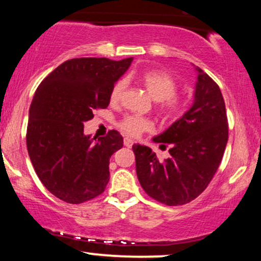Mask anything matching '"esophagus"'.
<instances>
[{"label":"esophagus","mask_w":261,"mask_h":261,"mask_svg":"<svg viewBox=\"0 0 261 261\" xmlns=\"http://www.w3.org/2000/svg\"><path fill=\"white\" fill-rule=\"evenodd\" d=\"M124 145L126 146V147H133V145H134V141L131 140V139H128V137H125V140H124Z\"/></svg>","instance_id":"34e87169"}]
</instances>
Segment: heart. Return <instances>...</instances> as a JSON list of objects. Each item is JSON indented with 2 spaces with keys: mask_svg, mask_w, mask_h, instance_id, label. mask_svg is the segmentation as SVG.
Here are the masks:
<instances>
[{
  "mask_svg": "<svg viewBox=\"0 0 261 261\" xmlns=\"http://www.w3.org/2000/svg\"><path fill=\"white\" fill-rule=\"evenodd\" d=\"M141 82L151 98L154 101H160L161 110L167 115H176L181 109V100L175 95L178 89V83L170 76L168 72L164 71H148L141 77ZM126 87V81L119 80L113 86L110 92V99L112 101L120 100L122 93ZM120 127L124 133L130 136H139L143 131L151 130L152 122L148 119L137 115H126L120 121Z\"/></svg>",
  "mask_w": 261,
  "mask_h": 261,
  "instance_id": "heart-1",
  "label": "heart"
}]
</instances>
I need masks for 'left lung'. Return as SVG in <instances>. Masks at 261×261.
Segmentation results:
<instances>
[{"mask_svg": "<svg viewBox=\"0 0 261 261\" xmlns=\"http://www.w3.org/2000/svg\"><path fill=\"white\" fill-rule=\"evenodd\" d=\"M195 71L193 106L152 139L170 145V157L162 161L147 146H133L141 187L152 199L168 206L190 202L207 188L228 141L226 106L220 87L201 68L195 67Z\"/></svg>", "mask_w": 261, "mask_h": 261, "instance_id": "8db88e82", "label": "left lung"}]
</instances>
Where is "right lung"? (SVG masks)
I'll return each mask as SVG.
<instances>
[{"mask_svg": "<svg viewBox=\"0 0 261 261\" xmlns=\"http://www.w3.org/2000/svg\"><path fill=\"white\" fill-rule=\"evenodd\" d=\"M133 58L67 60L38 87L29 109L27 147L44 187L68 203L100 195L109 181V160L124 139L112 130L106 137L83 134V122L110 103L113 86Z\"/></svg>", "mask_w": 261, "mask_h": 261, "instance_id": "1", "label": "right lung"}]
</instances>
